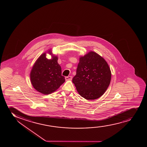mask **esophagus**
<instances>
[{"instance_id":"1","label":"esophagus","mask_w":147,"mask_h":147,"mask_svg":"<svg viewBox=\"0 0 147 147\" xmlns=\"http://www.w3.org/2000/svg\"><path fill=\"white\" fill-rule=\"evenodd\" d=\"M65 80H72V76H66L65 77Z\"/></svg>"}]
</instances>
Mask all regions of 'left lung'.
<instances>
[{
    "instance_id": "8db88e82",
    "label": "left lung",
    "mask_w": 147,
    "mask_h": 147,
    "mask_svg": "<svg viewBox=\"0 0 147 147\" xmlns=\"http://www.w3.org/2000/svg\"><path fill=\"white\" fill-rule=\"evenodd\" d=\"M111 73L103 58L91 51L80 58L73 82L79 94L86 100H96L106 91Z\"/></svg>"
}]
</instances>
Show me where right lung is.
<instances>
[{
  "instance_id": "obj_1",
  "label": "right lung",
  "mask_w": 147,
  "mask_h": 147,
  "mask_svg": "<svg viewBox=\"0 0 147 147\" xmlns=\"http://www.w3.org/2000/svg\"><path fill=\"white\" fill-rule=\"evenodd\" d=\"M58 58L51 59L43 53L36 61L30 73L31 82L37 91L45 94L55 91L65 81L62 69L57 62Z\"/></svg>"
}]
</instances>
